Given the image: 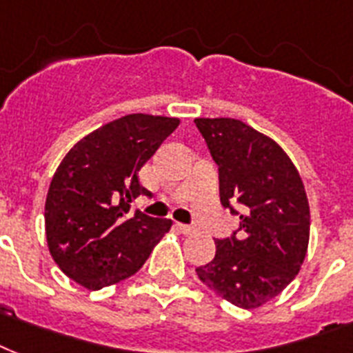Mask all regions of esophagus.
<instances>
[{
    "instance_id": "obj_1",
    "label": "esophagus",
    "mask_w": 353,
    "mask_h": 353,
    "mask_svg": "<svg viewBox=\"0 0 353 353\" xmlns=\"http://www.w3.org/2000/svg\"><path fill=\"white\" fill-rule=\"evenodd\" d=\"M176 228H179V232L185 234V236H188V234H191V232H195V228H193V226L182 225V223H176Z\"/></svg>"
}]
</instances>
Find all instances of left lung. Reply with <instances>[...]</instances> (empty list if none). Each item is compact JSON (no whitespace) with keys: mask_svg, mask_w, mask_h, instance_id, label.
<instances>
[{"mask_svg":"<svg viewBox=\"0 0 353 353\" xmlns=\"http://www.w3.org/2000/svg\"><path fill=\"white\" fill-rule=\"evenodd\" d=\"M195 125L219 168L221 204L241 219L230 237L215 239V258L196 274L230 304L254 310L288 288L304 263V184L285 151L247 123L199 117Z\"/></svg>","mask_w":353,"mask_h":353,"instance_id":"8db88e82","label":"left lung"}]
</instances>
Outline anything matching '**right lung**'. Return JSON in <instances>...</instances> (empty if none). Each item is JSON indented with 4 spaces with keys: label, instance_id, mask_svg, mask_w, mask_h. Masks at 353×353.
<instances>
[{
    "label": "right lung",
    "instance_id": "right-lung-1",
    "mask_svg": "<svg viewBox=\"0 0 353 353\" xmlns=\"http://www.w3.org/2000/svg\"><path fill=\"white\" fill-rule=\"evenodd\" d=\"M179 123L128 114L84 136L60 162L46 199V236L54 263L83 288L136 274L173 225L128 210L136 196L151 195L139 169Z\"/></svg>",
    "mask_w": 353,
    "mask_h": 353
}]
</instances>
